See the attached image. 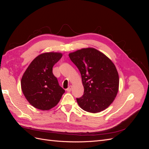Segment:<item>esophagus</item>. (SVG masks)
I'll return each mask as SVG.
<instances>
[{"instance_id": "1", "label": "esophagus", "mask_w": 149, "mask_h": 149, "mask_svg": "<svg viewBox=\"0 0 149 149\" xmlns=\"http://www.w3.org/2000/svg\"><path fill=\"white\" fill-rule=\"evenodd\" d=\"M71 88H72V86L70 85V86L66 89V91H67V92H70V91H71Z\"/></svg>"}]
</instances>
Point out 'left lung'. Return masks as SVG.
I'll list each match as a JSON object with an SVG mask.
<instances>
[{"mask_svg": "<svg viewBox=\"0 0 149 149\" xmlns=\"http://www.w3.org/2000/svg\"><path fill=\"white\" fill-rule=\"evenodd\" d=\"M72 62L81 75L84 94L77 98L79 107L91 113L109 107L119 90L118 72L112 61L94 48H86L69 53Z\"/></svg>", "mask_w": 149, "mask_h": 149, "instance_id": "1", "label": "left lung"}]
</instances>
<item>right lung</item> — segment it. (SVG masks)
I'll use <instances>...</instances> for the list:
<instances>
[{"label":"right lung","mask_w":149,"mask_h":149,"mask_svg":"<svg viewBox=\"0 0 149 149\" xmlns=\"http://www.w3.org/2000/svg\"><path fill=\"white\" fill-rule=\"evenodd\" d=\"M63 55L58 52L40 54L31 62L21 79L26 100L38 109L48 111L57 105L65 93L53 74V66Z\"/></svg>","instance_id":"obj_1"}]
</instances>
